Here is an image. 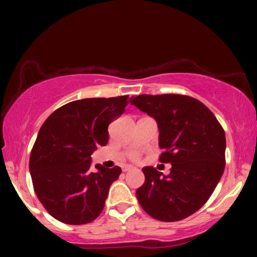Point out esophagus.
I'll use <instances>...</instances> for the list:
<instances>
[{"mask_svg":"<svg viewBox=\"0 0 257 257\" xmlns=\"http://www.w3.org/2000/svg\"><path fill=\"white\" fill-rule=\"evenodd\" d=\"M132 166H128V165H127V166H124V167H122V171H124V172H128V171H131L132 170Z\"/></svg>","mask_w":257,"mask_h":257,"instance_id":"obj_1","label":"esophagus"}]
</instances>
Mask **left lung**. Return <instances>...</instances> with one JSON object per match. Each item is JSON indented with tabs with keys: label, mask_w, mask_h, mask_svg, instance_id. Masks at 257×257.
<instances>
[{
	"label": "left lung",
	"mask_w": 257,
	"mask_h": 257,
	"mask_svg": "<svg viewBox=\"0 0 257 257\" xmlns=\"http://www.w3.org/2000/svg\"><path fill=\"white\" fill-rule=\"evenodd\" d=\"M157 120L159 160L172 165L164 175L152 166L143 168L145 182L137 189L143 209L154 219H185L207 202L226 165V135L215 115L195 98L182 94H140L132 100Z\"/></svg>",
	"instance_id": "obj_1"
}]
</instances>
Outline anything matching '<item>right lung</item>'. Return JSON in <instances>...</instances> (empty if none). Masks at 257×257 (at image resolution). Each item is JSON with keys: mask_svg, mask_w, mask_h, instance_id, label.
<instances>
[{"mask_svg": "<svg viewBox=\"0 0 257 257\" xmlns=\"http://www.w3.org/2000/svg\"><path fill=\"white\" fill-rule=\"evenodd\" d=\"M131 99L120 96L71 101L42 125L29 168L37 198L56 220L84 224L99 216L121 168L96 165L97 170L91 171V154L98 145H106L108 125L124 113Z\"/></svg>", "mask_w": 257, "mask_h": 257, "instance_id": "obj_1", "label": "right lung"}]
</instances>
